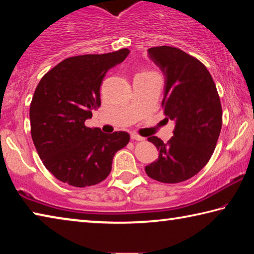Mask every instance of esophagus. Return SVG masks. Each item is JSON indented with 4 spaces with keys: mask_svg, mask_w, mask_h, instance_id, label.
Instances as JSON below:
<instances>
[{
    "mask_svg": "<svg viewBox=\"0 0 254 254\" xmlns=\"http://www.w3.org/2000/svg\"><path fill=\"white\" fill-rule=\"evenodd\" d=\"M131 139L135 140V141H143L144 137L137 135V134H135V133H133V134H131Z\"/></svg>",
    "mask_w": 254,
    "mask_h": 254,
    "instance_id": "1",
    "label": "esophagus"
}]
</instances>
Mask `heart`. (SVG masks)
<instances>
[{"label": "heart", "instance_id": "b5f03b06", "mask_svg": "<svg viewBox=\"0 0 254 254\" xmlns=\"http://www.w3.org/2000/svg\"><path fill=\"white\" fill-rule=\"evenodd\" d=\"M141 74H149L148 71H144V72H141Z\"/></svg>", "mask_w": 254, "mask_h": 254}]
</instances>
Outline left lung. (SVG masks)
<instances>
[{"label": "left lung", "mask_w": 254, "mask_h": 254, "mask_svg": "<svg viewBox=\"0 0 254 254\" xmlns=\"http://www.w3.org/2000/svg\"><path fill=\"white\" fill-rule=\"evenodd\" d=\"M149 57L165 75L161 105L175 121L174 136L163 143L150 136L159 157L145 167L150 178L177 184L194 177L209 161L222 128V106L216 86L198 59L175 47L148 49Z\"/></svg>", "instance_id": "1"}]
</instances>
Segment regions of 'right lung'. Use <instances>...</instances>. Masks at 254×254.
<instances>
[{
    "mask_svg": "<svg viewBox=\"0 0 254 254\" xmlns=\"http://www.w3.org/2000/svg\"><path fill=\"white\" fill-rule=\"evenodd\" d=\"M128 54L124 48L66 58L38 84L30 105L32 141L46 168L60 182L75 187L100 184L111 173L114 154L130 141L127 132L106 134L85 126L101 105L107 70Z\"/></svg>",
    "mask_w": 254,
    "mask_h": 254,
    "instance_id": "1",
    "label": "right lung"
}]
</instances>
